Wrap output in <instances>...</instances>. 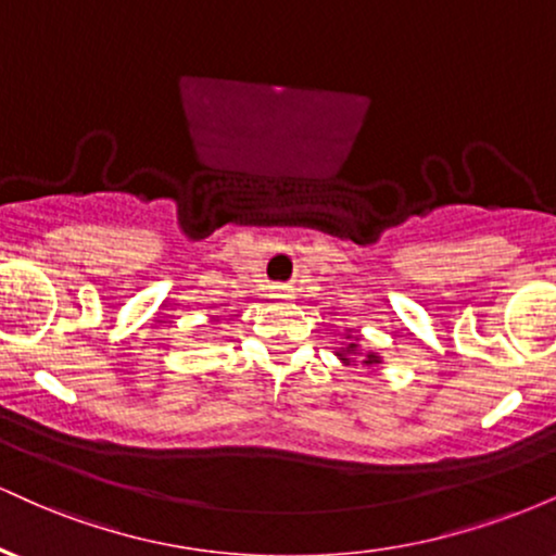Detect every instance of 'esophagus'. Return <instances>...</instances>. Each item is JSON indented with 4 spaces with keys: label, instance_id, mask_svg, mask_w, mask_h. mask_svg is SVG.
<instances>
[{
    "label": "esophagus",
    "instance_id": "obj_1",
    "mask_svg": "<svg viewBox=\"0 0 556 556\" xmlns=\"http://www.w3.org/2000/svg\"><path fill=\"white\" fill-rule=\"evenodd\" d=\"M271 298H292V290L287 285H274L271 287Z\"/></svg>",
    "mask_w": 556,
    "mask_h": 556
}]
</instances>
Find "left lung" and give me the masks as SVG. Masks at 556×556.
I'll return each mask as SVG.
<instances>
[{
    "mask_svg": "<svg viewBox=\"0 0 556 556\" xmlns=\"http://www.w3.org/2000/svg\"><path fill=\"white\" fill-rule=\"evenodd\" d=\"M344 340H348V344H344V348H340L337 350V358H340L344 366H379L381 363V355H376V353H366L363 355L361 353V348H358V337H353V334H344Z\"/></svg>",
    "mask_w": 556,
    "mask_h": 556,
    "instance_id": "left-lung-1",
    "label": "left lung"
}]
</instances>
